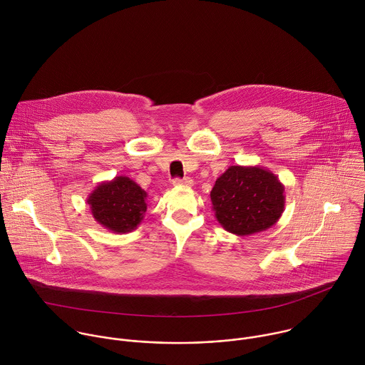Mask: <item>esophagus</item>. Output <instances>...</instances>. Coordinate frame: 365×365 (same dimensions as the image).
Returning a JSON list of instances; mask_svg holds the SVG:
<instances>
[{
  "instance_id": "esophagus-1",
  "label": "esophagus",
  "mask_w": 365,
  "mask_h": 365,
  "mask_svg": "<svg viewBox=\"0 0 365 365\" xmlns=\"http://www.w3.org/2000/svg\"><path fill=\"white\" fill-rule=\"evenodd\" d=\"M173 185L178 186H192L193 180L190 178H185V179H173Z\"/></svg>"
}]
</instances>
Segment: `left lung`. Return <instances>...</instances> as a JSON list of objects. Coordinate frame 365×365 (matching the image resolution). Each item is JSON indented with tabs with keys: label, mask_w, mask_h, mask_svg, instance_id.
<instances>
[{
	"label": "left lung",
	"mask_w": 365,
	"mask_h": 365,
	"mask_svg": "<svg viewBox=\"0 0 365 365\" xmlns=\"http://www.w3.org/2000/svg\"><path fill=\"white\" fill-rule=\"evenodd\" d=\"M212 209L220 226L237 236H250L274 226L284 212V185L262 166H230L217 178Z\"/></svg>",
	"instance_id": "left-lung-1"
}]
</instances>
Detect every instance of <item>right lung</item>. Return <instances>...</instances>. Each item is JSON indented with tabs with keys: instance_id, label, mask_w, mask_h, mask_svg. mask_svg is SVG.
<instances>
[{
	"instance_id": "1",
	"label": "right lung",
	"mask_w": 365,
	"mask_h": 365,
	"mask_svg": "<svg viewBox=\"0 0 365 365\" xmlns=\"http://www.w3.org/2000/svg\"><path fill=\"white\" fill-rule=\"evenodd\" d=\"M148 193L132 179L116 176L99 183L88 196L93 219L105 229L122 235L135 230L143 220Z\"/></svg>"
}]
</instances>
